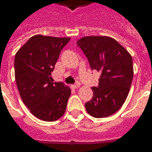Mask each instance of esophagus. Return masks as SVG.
Segmentation results:
<instances>
[{
	"instance_id": "1",
	"label": "esophagus",
	"mask_w": 152,
	"mask_h": 152,
	"mask_svg": "<svg viewBox=\"0 0 152 152\" xmlns=\"http://www.w3.org/2000/svg\"><path fill=\"white\" fill-rule=\"evenodd\" d=\"M79 84H76V85H72V89H77V88H79Z\"/></svg>"
}]
</instances>
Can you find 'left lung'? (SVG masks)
Wrapping results in <instances>:
<instances>
[{
    "label": "left lung",
    "instance_id": "1",
    "mask_svg": "<svg viewBox=\"0 0 152 152\" xmlns=\"http://www.w3.org/2000/svg\"><path fill=\"white\" fill-rule=\"evenodd\" d=\"M77 45L92 70L101 73L99 86L92 87V99L86 103L87 112L95 118L107 117L124 104L129 92L134 66L130 53L108 37H85Z\"/></svg>",
    "mask_w": 152,
    "mask_h": 152
}]
</instances>
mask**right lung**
Wrapping results in <instances>:
<instances>
[{
	"label": "right lung",
	"mask_w": 152,
	"mask_h": 152,
	"mask_svg": "<svg viewBox=\"0 0 152 152\" xmlns=\"http://www.w3.org/2000/svg\"><path fill=\"white\" fill-rule=\"evenodd\" d=\"M69 40V37L36 35L15 54V80L19 94L31 114L42 121H57L66 111L71 89L62 82H52L51 72Z\"/></svg>",
	"instance_id": "obj_1"
}]
</instances>
